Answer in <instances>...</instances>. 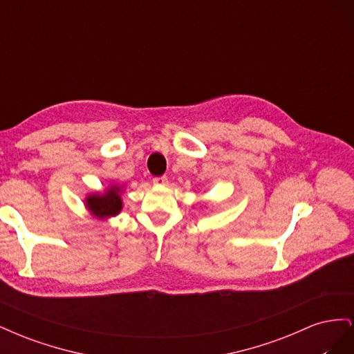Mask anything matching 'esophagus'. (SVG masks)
Instances as JSON below:
<instances>
[{
    "label": "esophagus",
    "mask_w": 354,
    "mask_h": 354,
    "mask_svg": "<svg viewBox=\"0 0 354 354\" xmlns=\"http://www.w3.org/2000/svg\"><path fill=\"white\" fill-rule=\"evenodd\" d=\"M168 183V178L165 176H160V177H155L153 178V185L155 186H165Z\"/></svg>",
    "instance_id": "34e87169"
}]
</instances>
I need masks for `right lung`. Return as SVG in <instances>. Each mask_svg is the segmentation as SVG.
I'll list each match as a JSON object with an SVG mask.
<instances>
[{"instance_id":"1","label":"right lung","mask_w":354,"mask_h":354,"mask_svg":"<svg viewBox=\"0 0 354 354\" xmlns=\"http://www.w3.org/2000/svg\"><path fill=\"white\" fill-rule=\"evenodd\" d=\"M85 207L91 212V216L99 220H106L118 216L122 209L121 187L111 185L103 194H91L85 198Z\"/></svg>"}]
</instances>
